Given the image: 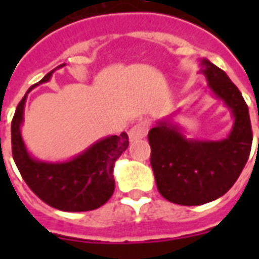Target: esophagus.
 I'll return each mask as SVG.
<instances>
[{
    "mask_svg": "<svg viewBox=\"0 0 259 259\" xmlns=\"http://www.w3.org/2000/svg\"><path fill=\"white\" fill-rule=\"evenodd\" d=\"M150 130V122L148 120H141L139 123H136L132 129L129 130V140L135 141L139 139L146 137V135Z\"/></svg>",
    "mask_w": 259,
    "mask_h": 259,
    "instance_id": "34e87169",
    "label": "esophagus"
}]
</instances>
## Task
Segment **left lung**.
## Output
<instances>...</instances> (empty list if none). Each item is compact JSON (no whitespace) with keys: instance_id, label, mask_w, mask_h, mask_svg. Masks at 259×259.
<instances>
[{"instance_id":"1","label":"left lung","mask_w":259,"mask_h":259,"mask_svg":"<svg viewBox=\"0 0 259 259\" xmlns=\"http://www.w3.org/2000/svg\"><path fill=\"white\" fill-rule=\"evenodd\" d=\"M198 66L212 96L223 102L233 118L228 137L189 139L174 119L180 109L158 120L148 132L158 191L174 204L189 206L202 205L228 193L244 168L252 143L248 107L239 89L206 58H201Z\"/></svg>"}]
</instances>
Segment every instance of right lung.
<instances>
[{
    "mask_svg": "<svg viewBox=\"0 0 259 259\" xmlns=\"http://www.w3.org/2000/svg\"><path fill=\"white\" fill-rule=\"evenodd\" d=\"M31 85L15 111L12 119V155L22 178L31 191L46 204L65 212L93 211L104 205L115 190L113 166L129 146L126 133L107 136L68 161H41L31 155L22 137L27 94L47 83L57 69Z\"/></svg>",
    "mask_w": 259,
    "mask_h": 259,
    "instance_id": "right-lung-1",
    "label": "right lung"
}]
</instances>
